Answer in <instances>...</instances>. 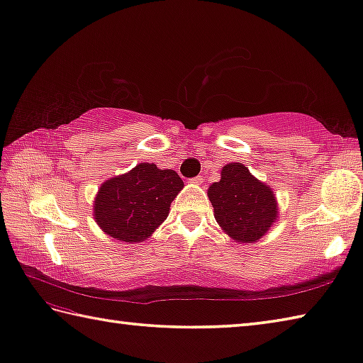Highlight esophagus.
I'll list each match as a JSON object with an SVG mask.
<instances>
[{"label":"esophagus","instance_id":"obj_1","mask_svg":"<svg viewBox=\"0 0 363 363\" xmlns=\"http://www.w3.org/2000/svg\"><path fill=\"white\" fill-rule=\"evenodd\" d=\"M202 182H203V177L202 175H197V177H194V179L191 180V183H194V184H202Z\"/></svg>","mask_w":363,"mask_h":363}]
</instances>
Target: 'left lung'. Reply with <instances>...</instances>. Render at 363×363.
Wrapping results in <instances>:
<instances>
[{
    "label": "left lung",
    "mask_w": 363,
    "mask_h": 363,
    "mask_svg": "<svg viewBox=\"0 0 363 363\" xmlns=\"http://www.w3.org/2000/svg\"><path fill=\"white\" fill-rule=\"evenodd\" d=\"M208 197L218 224L240 244L258 241L277 220L274 192L241 162L224 166L220 180L208 188Z\"/></svg>",
    "instance_id": "8db88e82"
}]
</instances>
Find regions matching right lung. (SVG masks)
Instances as JSON below:
<instances>
[{
  "instance_id": "add662e5",
  "label": "right lung",
  "mask_w": 363,
  "mask_h": 363,
  "mask_svg": "<svg viewBox=\"0 0 363 363\" xmlns=\"http://www.w3.org/2000/svg\"><path fill=\"white\" fill-rule=\"evenodd\" d=\"M182 188L183 180L172 169L140 162L101 184L94 202V219L111 238L144 241L164 223Z\"/></svg>"
}]
</instances>
